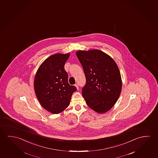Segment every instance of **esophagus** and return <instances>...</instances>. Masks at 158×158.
I'll use <instances>...</instances> for the list:
<instances>
[{"instance_id": "obj_1", "label": "esophagus", "mask_w": 158, "mask_h": 158, "mask_svg": "<svg viewBox=\"0 0 158 158\" xmlns=\"http://www.w3.org/2000/svg\"><path fill=\"white\" fill-rule=\"evenodd\" d=\"M74 86H75V87L77 88V89H79V86H78V84H75V85H74Z\"/></svg>"}]
</instances>
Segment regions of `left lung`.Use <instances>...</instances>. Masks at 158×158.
<instances>
[{
    "instance_id": "8db88e82",
    "label": "left lung",
    "mask_w": 158,
    "mask_h": 158,
    "mask_svg": "<svg viewBox=\"0 0 158 158\" xmlns=\"http://www.w3.org/2000/svg\"><path fill=\"white\" fill-rule=\"evenodd\" d=\"M76 55L85 73L82 95L90 108L98 113L114 106L122 91L121 75L117 63L99 50H79Z\"/></svg>"
}]
</instances>
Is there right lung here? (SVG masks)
<instances>
[{"mask_svg": "<svg viewBox=\"0 0 158 158\" xmlns=\"http://www.w3.org/2000/svg\"><path fill=\"white\" fill-rule=\"evenodd\" d=\"M70 53H56L41 63L34 81L35 94L41 106L52 114L63 112L77 90L68 81L64 66Z\"/></svg>", "mask_w": 158, "mask_h": 158, "instance_id": "right-lung-1", "label": "right lung"}]
</instances>
